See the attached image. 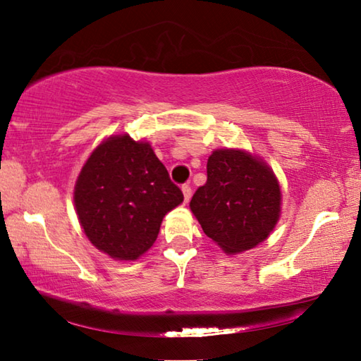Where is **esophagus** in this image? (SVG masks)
<instances>
[{"label":"esophagus","instance_id":"1","mask_svg":"<svg viewBox=\"0 0 361 361\" xmlns=\"http://www.w3.org/2000/svg\"><path fill=\"white\" fill-rule=\"evenodd\" d=\"M181 191H183V195H185V202H188L189 199H191V194H192V189L189 185H183L181 186Z\"/></svg>","mask_w":361,"mask_h":361}]
</instances>
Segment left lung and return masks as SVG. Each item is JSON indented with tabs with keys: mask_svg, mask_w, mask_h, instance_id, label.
<instances>
[{
	"mask_svg": "<svg viewBox=\"0 0 361 361\" xmlns=\"http://www.w3.org/2000/svg\"><path fill=\"white\" fill-rule=\"evenodd\" d=\"M280 199L279 181L266 164L240 149H218L189 207L212 240L226 253H240L267 239L277 224Z\"/></svg>",
	"mask_w": 361,
	"mask_h": 361,
	"instance_id": "left-lung-1",
	"label": "left lung"
}]
</instances>
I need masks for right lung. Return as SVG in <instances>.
<instances>
[{"mask_svg":"<svg viewBox=\"0 0 361 361\" xmlns=\"http://www.w3.org/2000/svg\"><path fill=\"white\" fill-rule=\"evenodd\" d=\"M183 202L181 189L148 143L109 137L78 176L76 213L87 239L118 259H137L157 239L162 218Z\"/></svg>","mask_w":361,"mask_h":361,"instance_id":"1","label":"right lung"}]
</instances>
